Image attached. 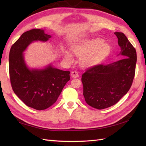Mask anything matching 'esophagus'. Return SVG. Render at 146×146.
I'll return each instance as SVG.
<instances>
[{"mask_svg":"<svg viewBox=\"0 0 146 146\" xmlns=\"http://www.w3.org/2000/svg\"><path fill=\"white\" fill-rule=\"evenodd\" d=\"M70 75H71L72 77H73V78H77L79 76L78 72L76 71V70H74V71H72L71 72V74H70Z\"/></svg>","mask_w":146,"mask_h":146,"instance_id":"esophagus-1","label":"esophagus"}]
</instances>
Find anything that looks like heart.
<instances>
[{"label":"heart","instance_id":"obj_1","mask_svg":"<svg viewBox=\"0 0 146 146\" xmlns=\"http://www.w3.org/2000/svg\"><path fill=\"white\" fill-rule=\"evenodd\" d=\"M71 50L78 57H82V64L85 66L94 65L102 61L111 50V47L103 39L99 38L78 41L71 45ZM63 54L69 61L73 60L71 53L65 48Z\"/></svg>","mask_w":146,"mask_h":146}]
</instances>
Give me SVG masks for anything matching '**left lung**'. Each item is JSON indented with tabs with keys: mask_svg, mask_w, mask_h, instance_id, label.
Masks as SVG:
<instances>
[{
	"mask_svg": "<svg viewBox=\"0 0 146 146\" xmlns=\"http://www.w3.org/2000/svg\"><path fill=\"white\" fill-rule=\"evenodd\" d=\"M118 38L122 59L108 64H99L88 68L82 76L86 102L102 110L116 104L127 93L135 74L136 52L125 35L114 33Z\"/></svg>",
	"mask_w": 146,
	"mask_h": 146,
	"instance_id": "8db88e82",
	"label": "left lung"
}]
</instances>
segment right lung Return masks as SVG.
<instances>
[{
  "instance_id": "obj_1",
  "label": "right lung",
  "mask_w": 146,
  "mask_h": 146,
  "mask_svg": "<svg viewBox=\"0 0 146 146\" xmlns=\"http://www.w3.org/2000/svg\"><path fill=\"white\" fill-rule=\"evenodd\" d=\"M51 38L44 30L34 29L25 32L12 45L9 54V73L12 89L29 107L43 110L56 101L66 83L69 71L53 68L30 70L26 66L23 52L34 41H47Z\"/></svg>"
}]
</instances>
